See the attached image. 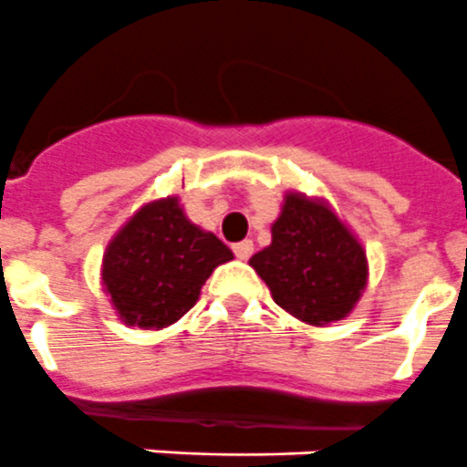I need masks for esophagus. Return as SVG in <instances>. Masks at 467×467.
<instances>
[{"label": "esophagus", "mask_w": 467, "mask_h": 467, "mask_svg": "<svg viewBox=\"0 0 467 467\" xmlns=\"http://www.w3.org/2000/svg\"><path fill=\"white\" fill-rule=\"evenodd\" d=\"M233 252H234V256L240 258V261H246V258L254 254V242L252 240L237 242V244H233Z\"/></svg>", "instance_id": "esophagus-1"}]
</instances>
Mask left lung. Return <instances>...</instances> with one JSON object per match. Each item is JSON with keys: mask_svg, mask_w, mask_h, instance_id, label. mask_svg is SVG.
Listing matches in <instances>:
<instances>
[{"mask_svg": "<svg viewBox=\"0 0 467 467\" xmlns=\"http://www.w3.org/2000/svg\"><path fill=\"white\" fill-rule=\"evenodd\" d=\"M270 233L249 265L277 306L316 327L347 318L368 285V256L330 203L287 192Z\"/></svg>", "mask_w": 467, "mask_h": 467, "instance_id": "8db88e82", "label": "left lung"}]
</instances>
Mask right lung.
Here are the masks:
<instances>
[{
  "mask_svg": "<svg viewBox=\"0 0 467 467\" xmlns=\"http://www.w3.org/2000/svg\"><path fill=\"white\" fill-rule=\"evenodd\" d=\"M227 261L233 252L194 225L178 197L156 199L113 234L101 261V285L125 325L161 330L197 304L203 282Z\"/></svg>",
  "mask_w": 467,
  "mask_h": 467,
  "instance_id": "obj_1",
  "label": "right lung"
}]
</instances>
